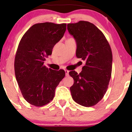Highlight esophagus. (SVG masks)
Here are the masks:
<instances>
[{
    "mask_svg": "<svg viewBox=\"0 0 132 132\" xmlns=\"http://www.w3.org/2000/svg\"><path fill=\"white\" fill-rule=\"evenodd\" d=\"M65 72L66 76H68V75H69V71H68L67 70H65Z\"/></svg>",
    "mask_w": 132,
    "mask_h": 132,
    "instance_id": "1",
    "label": "esophagus"
}]
</instances>
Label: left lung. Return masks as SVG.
<instances>
[{"instance_id":"left-lung-1","label":"left lung","mask_w":132,"mask_h":132,"mask_svg":"<svg viewBox=\"0 0 132 132\" xmlns=\"http://www.w3.org/2000/svg\"><path fill=\"white\" fill-rule=\"evenodd\" d=\"M67 29L76 41L77 57L86 61L79 75L69 72L74 79L70 88L72 98L85 107L94 106L106 94L111 79V48L102 32L89 21L69 23Z\"/></svg>"}]
</instances>
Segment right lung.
I'll list each match as a JSON object with an SVG mask.
<instances>
[{
    "mask_svg": "<svg viewBox=\"0 0 132 132\" xmlns=\"http://www.w3.org/2000/svg\"><path fill=\"white\" fill-rule=\"evenodd\" d=\"M66 26L65 23H37L20 41L14 61L15 75L23 97L30 104L39 107L48 103L65 76L64 70L47 68L44 62L63 37Z\"/></svg>",
    "mask_w": 132,
    "mask_h": 132,
    "instance_id": "add662e5",
    "label": "right lung"
}]
</instances>
